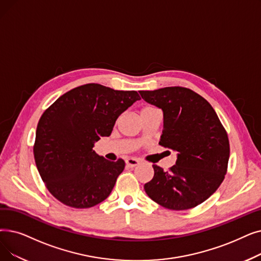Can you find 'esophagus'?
<instances>
[{"label": "esophagus", "instance_id": "obj_1", "mask_svg": "<svg viewBox=\"0 0 261 261\" xmlns=\"http://www.w3.org/2000/svg\"><path fill=\"white\" fill-rule=\"evenodd\" d=\"M139 163H140V161L137 160V159H133V158H128L126 160V164L128 167H135Z\"/></svg>", "mask_w": 261, "mask_h": 261}]
</instances>
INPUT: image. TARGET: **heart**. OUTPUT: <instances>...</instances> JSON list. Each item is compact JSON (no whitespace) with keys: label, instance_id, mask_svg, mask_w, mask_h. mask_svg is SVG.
I'll return each instance as SVG.
<instances>
[{"label":"heart","instance_id":"heart-1","mask_svg":"<svg viewBox=\"0 0 261 261\" xmlns=\"http://www.w3.org/2000/svg\"><path fill=\"white\" fill-rule=\"evenodd\" d=\"M151 109H154V108H151V107H145V108H143V109H142V111H141V114H142V113L146 112V111H148V110H151Z\"/></svg>","mask_w":261,"mask_h":261}]
</instances>
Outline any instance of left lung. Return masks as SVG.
<instances>
[{
	"label": "left lung",
	"mask_w": 261,
	"mask_h": 261,
	"mask_svg": "<svg viewBox=\"0 0 261 261\" xmlns=\"http://www.w3.org/2000/svg\"><path fill=\"white\" fill-rule=\"evenodd\" d=\"M142 98L162 109L164 129L159 142L178 152L167 172L152 165L144 186L153 201L171 210H188L208 199L223 182L229 160V140L217 113L193 90L171 86L141 90Z\"/></svg>",
	"instance_id": "obj_1"
}]
</instances>
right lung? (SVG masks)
Instances as JSON below:
<instances>
[{
	"label": "right lung",
	"mask_w": 261,
	"mask_h": 261,
	"mask_svg": "<svg viewBox=\"0 0 261 261\" xmlns=\"http://www.w3.org/2000/svg\"><path fill=\"white\" fill-rule=\"evenodd\" d=\"M140 99L135 90L89 83L67 92L43 112L33 152L44 186L56 199L84 209L111 194L124 161L106 160L93 147L109 137L118 116Z\"/></svg>",
	"instance_id": "add662e5"
}]
</instances>
